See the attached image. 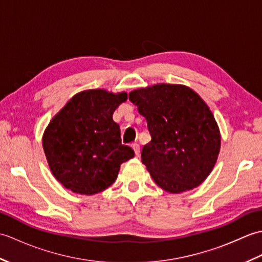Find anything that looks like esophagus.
<instances>
[{
	"label": "esophagus",
	"instance_id": "esophagus-1",
	"mask_svg": "<svg viewBox=\"0 0 262 262\" xmlns=\"http://www.w3.org/2000/svg\"><path fill=\"white\" fill-rule=\"evenodd\" d=\"M132 147H133V149H134L136 157H138V155H140V151H141V149H140V144H137V143L132 144Z\"/></svg>",
	"mask_w": 262,
	"mask_h": 262
}]
</instances>
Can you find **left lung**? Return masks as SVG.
Returning <instances> with one entry per match:
<instances>
[{"label":"left lung","mask_w":262,"mask_h":262,"mask_svg":"<svg viewBox=\"0 0 262 262\" xmlns=\"http://www.w3.org/2000/svg\"><path fill=\"white\" fill-rule=\"evenodd\" d=\"M145 117L152 140L142 162L163 190L180 193L198 187L213 170L221 148L219 125L192 89L159 83L129 93Z\"/></svg>","instance_id":"obj_1"}]
</instances>
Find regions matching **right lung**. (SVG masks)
I'll use <instances>...</instances> for the list:
<instances>
[{
	"label": "right lung",
	"mask_w": 262,
	"mask_h": 262,
	"mask_svg": "<svg viewBox=\"0 0 262 262\" xmlns=\"http://www.w3.org/2000/svg\"><path fill=\"white\" fill-rule=\"evenodd\" d=\"M126 100V92L92 89L76 93L53 117L42 147L53 176L66 189L86 196L103 191L116 181L121 163L134 158L113 120Z\"/></svg>",
	"instance_id": "add662e5"
}]
</instances>
